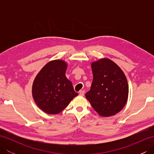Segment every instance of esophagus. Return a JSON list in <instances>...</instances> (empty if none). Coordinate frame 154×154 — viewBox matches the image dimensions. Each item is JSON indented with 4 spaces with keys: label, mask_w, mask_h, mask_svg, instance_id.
Listing matches in <instances>:
<instances>
[{
    "label": "esophagus",
    "mask_w": 154,
    "mask_h": 154,
    "mask_svg": "<svg viewBox=\"0 0 154 154\" xmlns=\"http://www.w3.org/2000/svg\"><path fill=\"white\" fill-rule=\"evenodd\" d=\"M84 94H85V91H83V90L80 91L79 92V95H81V96H83Z\"/></svg>",
    "instance_id": "esophagus-1"
}]
</instances>
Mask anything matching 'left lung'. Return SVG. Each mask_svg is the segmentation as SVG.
Returning <instances> with one entry per match:
<instances>
[{
  "instance_id": "obj_1",
  "label": "left lung",
  "mask_w": 154,
  "mask_h": 154,
  "mask_svg": "<svg viewBox=\"0 0 154 154\" xmlns=\"http://www.w3.org/2000/svg\"><path fill=\"white\" fill-rule=\"evenodd\" d=\"M91 68L93 79L86 98L99 115H115L125 106L128 97L125 75L114 62L107 58L93 62Z\"/></svg>"
}]
</instances>
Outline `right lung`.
I'll return each instance as SVG.
<instances>
[{
  "instance_id": "add662e5",
  "label": "right lung",
  "mask_w": 154,
  "mask_h": 154,
  "mask_svg": "<svg viewBox=\"0 0 154 154\" xmlns=\"http://www.w3.org/2000/svg\"><path fill=\"white\" fill-rule=\"evenodd\" d=\"M67 67L63 60L51 61L35 78L32 96L38 106L45 113H60L78 95L72 83L65 76Z\"/></svg>"
}]
</instances>
